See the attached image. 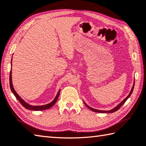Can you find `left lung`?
<instances>
[{"instance_id": "obj_1", "label": "left lung", "mask_w": 146, "mask_h": 146, "mask_svg": "<svg viewBox=\"0 0 146 146\" xmlns=\"http://www.w3.org/2000/svg\"><path fill=\"white\" fill-rule=\"evenodd\" d=\"M134 85H135V80H133V86H132V89H131V90H130V92L129 94H128V95L127 96V98H125L123 100V101L120 102V103H119V104H118V105H117L116 107H115L114 108H113V109H111V110H110L105 111V110H99L94 109V108H91V107H90V106H89L87 105V104L86 103H85V102H84V101H84V104H85V106H86L88 108V109L90 110L91 111H94V112H96V113H112L115 112V111H116L117 110H118L119 109V108H121V106H122L123 104L125 102L127 101V100L128 98H130V96L132 95V92H133V90Z\"/></svg>"}]
</instances>
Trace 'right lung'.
Here are the masks:
<instances>
[{
  "label": "right lung",
  "instance_id": "1",
  "mask_svg": "<svg viewBox=\"0 0 146 146\" xmlns=\"http://www.w3.org/2000/svg\"><path fill=\"white\" fill-rule=\"evenodd\" d=\"M11 69H12V59H11ZM9 85H10V88L11 90L12 91V92L13 93V94L14 95V96L16 97V99L18 100L19 101L20 103L21 104V105L23 106L24 108H25L26 109H27L28 110H32V111H43V110H48L51 107H52L55 104V103L56 102V101H58L59 94H60V90L61 89H59L58 94L56 96L55 98L53 100L52 102H50V103L45 104V105H42V106H33L31 105L30 104L27 103V102H25L23 99L21 97H20L17 92H16V90H14V87L13 85V82H12V70H11L10 71V75H9Z\"/></svg>",
  "mask_w": 146,
  "mask_h": 146
}]
</instances>
